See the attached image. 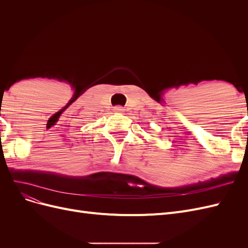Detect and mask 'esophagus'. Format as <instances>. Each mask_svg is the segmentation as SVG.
I'll list each match as a JSON object with an SVG mask.
<instances>
[{
	"mask_svg": "<svg viewBox=\"0 0 248 248\" xmlns=\"http://www.w3.org/2000/svg\"><path fill=\"white\" fill-rule=\"evenodd\" d=\"M114 110H115V112H123L124 108H123L122 107L117 106V107H115V108H114Z\"/></svg>",
	"mask_w": 248,
	"mask_h": 248,
	"instance_id": "esophagus-1",
	"label": "esophagus"
}]
</instances>
